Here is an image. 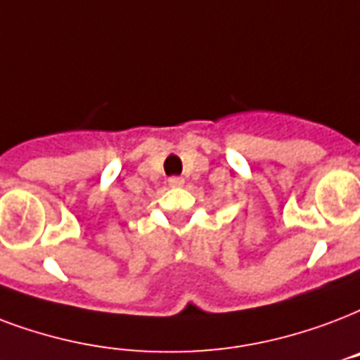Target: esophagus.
I'll return each mask as SVG.
<instances>
[{
  "instance_id": "1",
  "label": "esophagus",
  "mask_w": 360,
  "mask_h": 360,
  "mask_svg": "<svg viewBox=\"0 0 360 360\" xmlns=\"http://www.w3.org/2000/svg\"><path fill=\"white\" fill-rule=\"evenodd\" d=\"M169 186H174V188H179V186L185 185V179L183 177H169Z\"/></svg>"
}]
</instances>
